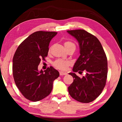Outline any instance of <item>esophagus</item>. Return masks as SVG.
Instances as JSON below:
<instances>
[{
  "mask_svg": "<svg viewBox=\"0 0 122 122\" xmlns=\"http://www.w3.org/2000/svg\"><path fill=\"white\" fill-rule=\"evenodd\" d=\"M67 73L66 72H64L62 71H60V76H64V75H66Z\"/></svg>",
  "mask_w": 122,
  "mask_h": 122,
  "instance_id": "1",
  "label": "esophagus"
}]
</instances>
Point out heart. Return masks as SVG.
<instances>
[{
  "mask_svg": "<svg viewBox=\"0 0 122 122\" xmlns=\"http://www.w3.org/2000/svg\"><path fill=\"white\" fill-rule=\"evenodd\" d=\"M74 46L75 45L70 41H66L64 43V46ZM70 62L69 61L64 60L63 59H57L53 63V66L56 67V68L58 69L61 70H66L68 68V66L70 65Z\"/></svg>",
  "mask_w": 122,
  "mask_h": 122,
  "instance_id": "heart-1",
  "label": "heart"
}]
</instances>
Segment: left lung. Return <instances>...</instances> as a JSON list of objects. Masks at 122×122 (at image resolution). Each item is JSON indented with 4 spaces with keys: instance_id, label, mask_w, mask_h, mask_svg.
<instances>
[{
    "instance_id": "8db88e82",
    "label": "left lung",
    "mask_w": 122,
    "mask_h": 122,
    "mask_svg": "<svg viewBox=\"0 0 122 122\" xmlns=\"http://www.w3.org/2000/svg\"><path fill=\"white\" fill-rule=\"evenodd\" d=\"M78 41L80 56L70 73L73 82L68 87L71 97L81 103H90L95 100L104 89L107 75V60L102 46L98 39L83 29L67 31ZM86 76L82 78L75 72Z\"/></svg>"
}]
</instances>
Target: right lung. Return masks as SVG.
Masks as SVG:
<instances>
[{"mask_svg": "<svg viewBox=\"0 0 122 122\" xmlns=\"http://www.w3.org/2000/svg\"><path fill=\"white\" fill-rule=\"evenodd\" d=\"M56 32L39 31L30 35L18 46L13 58L12 73L15 85L24 97L33 102L50 94L59 72L52 66L43 71L38 67L48 56L50 41Z\"/></svg>", "mask_w": 122, "mask_h": 122, "instance_id": "right-lung-1", "label": "right lung"}]
</instances>
